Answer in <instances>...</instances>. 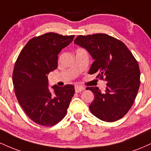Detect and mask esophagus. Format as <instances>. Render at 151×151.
Returning <instances> with one entry per match:
<instances>
[{
	"label": "esophagus",
	"instance_id": "obj_1",
	"mask_svg": "<svg viewBox=\"0 0 151 151\" xmlns=\"http://www.w3.org/2000/svg\"><path fill=\"white\" fill-rule=\"evenodd\" d=\"M84 88L83 87V86H75V91L77 93L81 92V91H84Z\"/></svg>",
	"mask_w": 151,
	"mask_h": 151
}]
</instances>
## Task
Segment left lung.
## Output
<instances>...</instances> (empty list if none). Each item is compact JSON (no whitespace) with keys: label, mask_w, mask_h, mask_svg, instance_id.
<instances>
[{"label":"left lung","mask_w":151,"mask_h":151,"mask_svg":"<svg viewBox=\"0 0 151 151\" xmlns=\"http://www.w3.org/2000/svg\"><path fill=\"white\" fill-rule=\"evenodd\" d=\"M74 43L85 48L94 61L89 74L106 81L101 92L96 86L87 87L94 95L89 106L91 114L100 120L114 122L128 113L140 86L138 62L124 42L104 33L79 35Z\"/></svg>","instance_id":"left-lung-1"}]
</instances>
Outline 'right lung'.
Wrapping results in <instances>:
<instances>
[{
	"label": "right lung",
	"instance_id": "1",
	"mask_svg": "<svg viewBox=\"0 0 151 151\" xmlns=\"http://www.w3.org/2000/svg\"><path fill=\"white\" fill-rule=\"evenodd\" d=\"M74 37L47 32L31 38L15 62L13 83L17 99L27 116L39 125H55L67 113L74 86L55 85L52 92L47 74L58 68V54Z\"/></svg>",
	"mask_w": 151,
	"mask_h": 151
}]
</instances>
